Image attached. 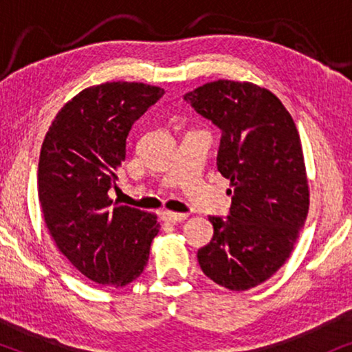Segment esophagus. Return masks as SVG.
Returning <instances> with one entry per match:
<instances>
[{"label":"esophagus","instance_id":"34e87169","mask_svg":"<svg viewBox=\"0 0 352 352\" xmlns=\"http://www.w3.org/2000/svg\"><path fill=\"white\" fill-rule=\"evenodd\" d=\"M162 219L166 221V223H182V221L187 219L186 213H173V211H163Z\"/></svg>","mask_w":352,"mask_h":352}]
</instances>
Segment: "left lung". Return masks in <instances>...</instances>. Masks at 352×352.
Wrapping results in <instances>:
<instances>
[{
	"label": "left lung",
	"mask_w": 352,
	"mask_h": 352,
	"mask_svg": "<svg viewBox=\"0 0 352 352\" xmlns=\"http://www.w3.org/2000/svg\"><path fill=\"white\" fill-rule=\"evenodd\" d=\"M184 100L223 133L216 165L232 186L228 218H208L199 264L218 285L248 290L287 261L309 211L300 134L280 99L248 81H211Z\"/></svg>",
	"instance_id": "obj_1"
}]
</instances>
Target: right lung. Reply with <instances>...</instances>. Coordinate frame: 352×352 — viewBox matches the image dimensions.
Segmentation results:
<instances>
[{"label":"right lung","instance_id":"add662e5","mask_svg":"<svg viewBox=\"0 0 352 352\" xmlns=\"http://www.w3.org/2000/svg\"><path fill=\"white\" fill-rule=\"evenodd\" d=\"M163 94L129 81L91 86L59 110L43 141L38 199L46 228L72 266L99 285L136 280L160 230L155 214L113 206L109 190L133 123Z\"/></svg>","mask_w":352,"mask_h":352}]
</instances>
